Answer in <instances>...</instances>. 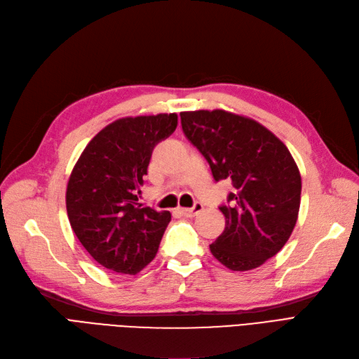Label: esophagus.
Wrapping results in <instances>:
<instances>
[{
    "mask_svg": "<svg viewBox=\"0 0 359 359\" xmlns=\"http://www.w3.org/2000/svg\"><path fill=\"white\" fill-rule=\"evenodd\" d=\"M203 210V205L202 203H194L193 208H180L178 212L182 215V217H187V218H193L198 212Z\"/></svg>",
    "mask_w": 359,
    "mask_h": 359,
    "instance_id": "34e87169",
    "label": "esophagus"
}]
</instances>
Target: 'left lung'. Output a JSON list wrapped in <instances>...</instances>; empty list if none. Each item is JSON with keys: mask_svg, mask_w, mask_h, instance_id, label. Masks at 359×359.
Instances as JSON below:
<instances>
[{"mask_svg": "<svg viewBox=\"0 0 359 359\" xmlns=\"http://www.w3.org/2000/svg\"><path fill=\"white\" fill-rule=\"evenodd\" d=\"M184 135L203 154L215 181L229 180L234 191L224 233L209 246L231 271L261 266L277 255L297 221L302 180L284 142L259 122L225 110L182 111Z\"/></svg>", "mask_w": 359, "mask_h": 359, "instance_id": "8db88e82", "label": "left lung"}]
</instances>
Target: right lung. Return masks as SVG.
<instances>
[{
	"label": "right lung",
	"mask_w": 359,
	"mask_h": 359,
	"mask_svg": "<svg viewBox=\"0 0 359 359\" xmlns=\"http://www.w3.org/2000/svg\"><path fill=\"white\" fill-rule=\"evenodd\" d=\"M178 125L177 113L122 118L103 128L72 170L66 209L72 229L94 259L135 276L159 249L168 210L138 203L151 153Z\"/></svg>",
	"instance_id": "right-lung-1"
}]
</instances>
